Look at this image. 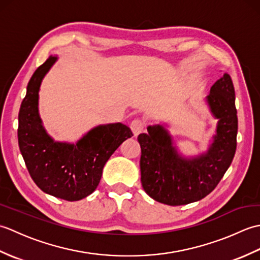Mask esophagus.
Masks as SVG:
<instances>
[{
    "label": "esophagus",
    "mask_w": 260,
    "mask_h": 260,
    "mask_svg": "<svg viewBox=\"0 0 260 260\" xmlns=\"http://www.w3.org/2000/svg\"><path fill=\"white\" fill-rule=\"evenodd\" d=\"M131 128L133 131V134L135 136H137L139 134H141L145 128V123L141 119H134L131 123Z\"/></svg>",
    "instance_id": "obj_1"
}]
</instances>
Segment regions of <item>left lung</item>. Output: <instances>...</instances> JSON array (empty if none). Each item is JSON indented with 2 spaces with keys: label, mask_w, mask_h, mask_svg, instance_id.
<instances>
[{
  "label": "left lung",
  "mask_w": 260,
  "mask_h": 260,
  "mask_svg": "<svg viewBox=\"0 0 260 260\" xmlns=\"http://www.w3.org/2000/svg\"><path fill=\"white\" fill-rule=\"evenodd\" d=\"M233 80L228 74L213 84L204 99L217 119L215 134L206 151L184 155L175 145L167 124L147 126L140 134L141 181L153 200L183 206L201 200L214 190L227 172L236 153L238 118Z\"/></svg>",
  "instance_id": "1"
}]
</instances>
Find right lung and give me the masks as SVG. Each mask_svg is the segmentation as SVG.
<instances>
[{"label": "right lung", "instance_id": "obj_1", "mask_svg": "<svg viewBox=\"0 0 260 260\" xmlns=\"http://www.w3.org/2000/svg\"><path fill=\"white\" fill-rule=\"evenodd\" d=\"M57 61L58 56L49 57L27 84L19 112V147L32 180L43 192L78 201L96 190L105 164L133 133L124 124L110 123L92 127L73 143L54 140L39 112V91Z\"/></svg>", "mask_w": 260, "mask_h": 260}]
</instances>
